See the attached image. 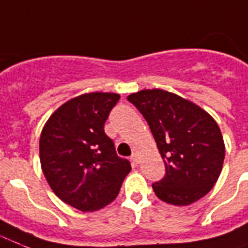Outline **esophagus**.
Returning <instances> with one entry per match:
<instances>
[{
  "instance_id": "1",
  "label": "esophagus",
  "mask_w": 248,
  "mask_h": 248,
  "mask_svg": "<svg viewBox=\"0 0 248 248\" xmlns=\"http://www.w3.org/2000/svg\"><path fill=\"white\" fill-rule=\"evenodd\" d=\"M130 160L133 162L134 166H137L138 162H140V156H138L137 153H133V154H132V156H130Z\"/></svg>"
}]
</instances>
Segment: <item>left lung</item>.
<instances>
[{
    "label": "left lung",
    "mask_w": 248,
    "mask_h": 248,
    "mask_svg": "<svg viewBox=\"0 0 248 248\" xmlns=\"http://www.w3.org/2000/svg\"><path fill=\"white\" fill-rule=\"evenodd\" d=\"M128 101L147 122L164 160L166 174L153 184L155 195L174 206L204 197L217 181L225 158L216 122L199 106L166 90H141Z\"/></svg>",
    "instance_id": "obj_1"
}]
</instances>
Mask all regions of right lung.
<instances>
[{
  "mask_svg": "<svg viewBox=\"0 0 248 248\" xmlns=\"http://www.w3.org/2000/svg\"><path fill=\"white\" fill-rule=\"evenodd\" d=\"M119 99L115 93L72 98L42 129V172L55 195L82 212L112 202L132 170L129 160L116 154L114 141L103 128Z\"/></svg>",
  "mask_w": 248,
  "mask_h": 248,
  "instance_id": "add662e5",
  "label": "right lung"
}]
</instances>
